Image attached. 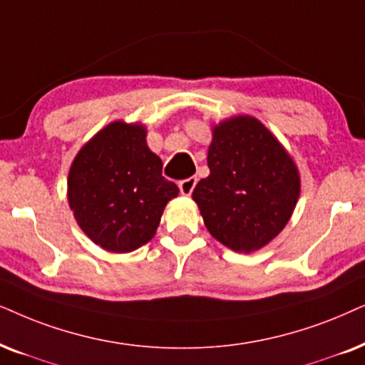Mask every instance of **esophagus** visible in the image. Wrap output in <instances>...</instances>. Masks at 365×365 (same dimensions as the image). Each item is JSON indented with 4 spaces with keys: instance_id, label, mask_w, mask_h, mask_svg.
Wrapping results in <instances>:
<instances>
[{
    "instance_id": "obj_1",
    "label": "esophagus",
    "mask_w": 365,
    "mask_h": 365,
    "mask_svg": "<svg viewBox=\"0 0 365 365\" xmlns=\"http://www.w3.org/2000/svg\"><path fill=\"white\" fill-rule=\"evenodd\" d=\"M196 182H197L196 178L184 179V181L179 182V191H181V194H184V196H191V192H192L194 186H196Z\"/></svg>"
}]
</instances>
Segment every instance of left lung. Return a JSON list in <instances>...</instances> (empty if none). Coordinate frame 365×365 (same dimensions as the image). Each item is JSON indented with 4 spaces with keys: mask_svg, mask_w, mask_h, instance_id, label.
Here are the masks:
<instances>
[{
    "mask_svg": "<svg viewBox=\"0 0 365 365\" xmlns=\"http://www.w3.org/2000/svg\"><path fill=\"white\" fill-rule=\"evenodd\" d=\"M210 176L192 191L212 238L238 253L268 245L290 220L300 196L293 159L262 122L231 117L212 127Z\"/></svg>",
    "mask_w": 365,
    "mask_h": 365,
    "instance_id": "obj_1",
    "label": "left lung"
}]
</instances>
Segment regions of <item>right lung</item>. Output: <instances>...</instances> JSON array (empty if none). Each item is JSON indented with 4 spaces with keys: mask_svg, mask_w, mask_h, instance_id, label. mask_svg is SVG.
<instances>
[{
    "mask_svg": "<svg viewBox=\"0 0 365 365\" xmlns=\"http://www.w3.org/2000/svg\"><path fill=\"white\" fill-rule=\"evenodd\" d=\"M145 127L117 120L90 139L68 173V205L93 243L129 253L153 240L179 189L163 176Z\"/></svg>",
    "mask_w": 365,
    "mask_h": 365,
    "instance_id": "right-lung-1",
    "label": "right lung"
}]
</instances>
